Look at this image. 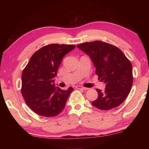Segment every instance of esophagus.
Masks as SVG:
<instances>
[{
	"label": "esophagus",
	"instance_id": "obj_1",
	"mask_svg": "<svg viewBox=\"0 0 149 149\" xmlns=\"http://www.w3.org/2000/svg\"><path fill=\"white\" fill-rule=\"evenodd\" d=\"M75 88L77 89H83V90H87L88 88L86 87H81V86H79V85H77V86L75 87Z\"/></svg>",
	"mask_w": 149,
	"mask_h": 149
}]
</instances>
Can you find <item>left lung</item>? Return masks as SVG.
<instances>
[{"instance_id":"obj_1","label":"left lung","mask_w":149,"mask_h":149,"mask_svg":"<svg viewBox=\"0 0 149 149\" xmlns=\"http://www.w3.org/2000/svg\"><path fill=\"white\" fill-rule=\"evenodd\" d=\"M91 58L99 79L104 81V91L97 89L98 98L91 102L94 107L108 110L120 106L129 95L133 84L132 65L117 47L95 41L77 45Z\"/></svg>"}]
</instances>
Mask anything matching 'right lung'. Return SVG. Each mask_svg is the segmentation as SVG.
I'll list each match as a JSON object with an SVG mask.
<instances>
[{"label": "right lung", "instance_id": "right-lung-1", "mask_svg": "<svg viewBox=\"0 0 149 149\" xmlns=\"http://www.w3.org/2000/svg\"><path fill=\"white\" fill-rule=\"evenodd\" d=\"M74 45L50 44L32 55L22 74L21 92L27 105L39 116L54 117L65 107L74 89L62 90L54 86V77L65 54Z\"/></svg>", "mask_w": 149, "mask_h": 149}]
</instances>
